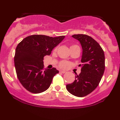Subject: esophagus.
<instances>
[{"mask_svg":"<svg viewBox=\"0 0 120 120\" xmlns=\"http://www.w3.org/2000/svg\"><path fill=\"white\" fill-rule=\"evenodd\" d=\"M60 73H66V71H60Z\"/></svg>","mask_w":120,"mask_h":120,"instance_id":"1","label":"esophagus"}]
</instances>
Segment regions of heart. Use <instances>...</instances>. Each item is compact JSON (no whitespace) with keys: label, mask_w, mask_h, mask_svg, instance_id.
Listing matches in <instances>:
<instances>
[{"label":"heart","mask_w":120,"mask_h":120,"mask_svg":"<svg viewBox=\"0 0 120 120\" xmlns=\"http://www.w3.org/2000/svg\"><path fill=\"white\" fill-rule=\"evenodd\" d=\"M70 48H71V49H74V48H79V47L77 46V45H71ZM54 50L55 51L56 50V48L54 49ZM69 65V63L67 61H60L59 64V67H60V68H63V69L67 68V67H68Z\"/></svg>","instance_id":"heart-1"}]
</instances>
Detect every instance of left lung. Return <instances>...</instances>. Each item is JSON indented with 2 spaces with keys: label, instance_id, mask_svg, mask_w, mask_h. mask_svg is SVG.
<instances>
[{
  "label": "left lung",
  "instance_id": "1",
  "mask_svg": "<svg viewBox=\"0 0 120 120\" xmlns=\"http://www.w3.org/2000/svg\"><path fill=\"white\" fill-rule=\"evenodd\" d=\"M80 42L82 48L81 73L72 83L67 85L71 94L83 97L93 92L99 84L105 69V56L102 48L93 38L85 34L71 36Z\"/></svg>",
  "mask_w": 120,
  "mask_h": 120
}]
</instances>
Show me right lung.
Returning a JSON list of instances; mask_svg holds the SVG:
<instances>
[{
    "mask_svg": "<svg viewBox=\"0 0 120 120\" xmlns=\"http://www.w3.org/2000/svg\"><path fill=\"white\" fill-rule=\"evenodd\" d=\"M64 38V35L53 38L33 35L26 37L17 45L14 57L15 69L18 79L27 91L38 94L50 86L59 71L55 68L44 69L43 57L49 55Z\"/></svg>",
    "mask_w": 120,
    "mask_h": 120,
    "instance_id": "right-lung-1",
    "label": "right lung"
}]
</instances>
